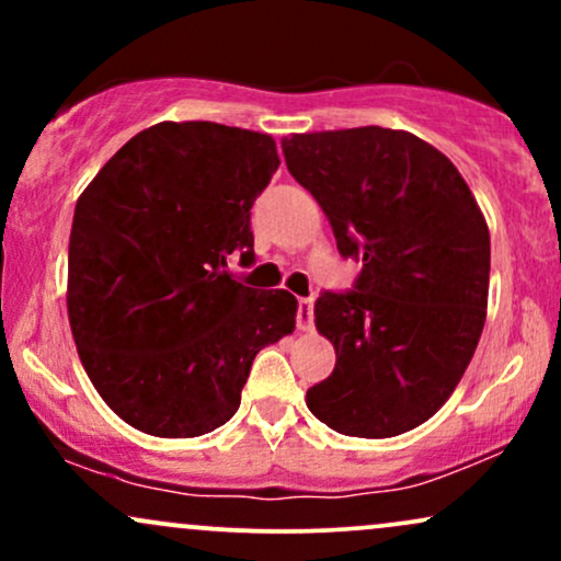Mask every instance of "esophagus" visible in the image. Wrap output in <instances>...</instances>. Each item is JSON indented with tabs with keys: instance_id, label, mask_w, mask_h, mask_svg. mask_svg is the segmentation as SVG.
Returning <instances> with one entry per match:
<instances>
[{
	"instance_id": "esophagus-1",
	"label": "esophagus",
	"mask_w": 561,
	"mask_h": 561,
	"mask_svg": "<svg viewBox=\"0 0 561 561\" xmlns=\"http://www.w3.org/2000/svg\"><path fill=\"white\" fill-rule=\"evenodd\" d=\"M313 324V300L311 298H300L298 300V330H311Z\"/></svg>"
}]
</instances>
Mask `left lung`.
I'll list each match as a JSON object with an SVG mask.
<instances>
[{
	"label": "left lung",
	"instance_id": "obj_1",
	"mask_svg": "<svg viewBox=\"0 0 561 561\" xmlns=\"http://www.w3.org/2000/svg\"><path fill=\"white\" fill-rule=\"evenodd\" d=\"M282 150L340 255L364 263L356 289L313 306L337 362L306 405L340 435L409 433L448 401L485 327V216L456 165L401 128L293 134Z\"/></svg>",
	"mask_w": 561,
	"mask_h": 561
}]
</instances>
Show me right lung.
<instances>
[{
  "label": "right lung",
  "instance_id": "right-lung-1",
  "mask_svg": "<svg viewBox=\"0 0 561 561\" xmlns=\"http://www.w3.org/2000/svg\"><path fill=\"white\" fill-rule=\"evenodd\" d=\"M279 165L268 134L160 121L102 165L76 203L68 321L115 414L156 437L227 424L261 347L293 334L298 300L227 274L253 263L250 208Z\"/></svg>",
  "mask_w": 561,
  "mask_h": 561
}]
</instances>
